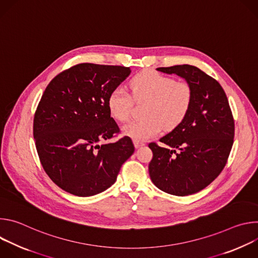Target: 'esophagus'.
<instances>
[{
	"label": "esophagus",
	"instance_id": "esophagus-1",
	"mask_svg": "<svg viewBox=\"0 0 258 258\" xmlns=\"http://www.w3.org/2000/svg\"><path fill=\"white\" fill-rule=\"evenodd\" d=\"M134 145H135V147H136V148L138 149V148H140V147H143V146H145L146 144H145V143H143V142H139V141H134Z\"/></svg>",
	"mask_w": 258,
	"mask_h": 258
}]
</instances>
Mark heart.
<instances>
[{
  "instance_id": "heart-1",
  "label": "heart",
  "mask_w": 258,
  "mask_h": 258,
  "mask_svg": "<svg viewBox=\"0 0 258 258\" xmlns=\"http://www.w3.org/2000/svg\"><path fill=\"white\" fill-rule=\"evenodd\" d=\"M132 96L115 87L109 93L107 107L114 119L126 122L132 117L134 100L148 101L145 120L133 121L123 127V134L143 142L166 130L176 127L187 116L193 101L192 86L186 81H175L155 70H143L130 82Z\"/></svg>"
}]
</instances>
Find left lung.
Returning a JSON list of instances; mask_svg holds the SVG:
<instances>
[{
    "instance_id": "1",
    "label": "left lung",
    "mask_w": 258,
    "mask_h": 258,
    "mask_svg": "<svg viewBox=\"0 0 258 258\" xmlns=\"http://www.w3.org/2000/svg\"><path fill=\"white\" fill-rule=\"evenodd\" d=\"M157 70L185 79L192 86L193 101L185 119L160 139L166 147L149 144V174L165 193L192 195L206 188L227 164L235 136L232 110L222 86L198 67L183 64Z\"/></svg>"
}]
</instances>
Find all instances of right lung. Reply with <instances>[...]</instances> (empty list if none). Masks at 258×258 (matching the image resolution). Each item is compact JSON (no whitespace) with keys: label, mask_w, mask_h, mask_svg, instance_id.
Segmentation results:
<instances>
[{"label":"right lung","mask_w":258,"mask_h":258,"mask_svg":"<svg viewBox=\"0 0 258 258\" xmlns=\"http://www.w3.org/2000/svg\"><path fill=\"white\" fill-rule=\"evenodd\" d=\"M130 73L125 66L81 63L60 72L43 93L33 117L36 151L46 173L67 193L89 197L105 191L134 153L126 136L98 144L120 133L107 98Z\"/></svg>","instance_id":"obj_1"}]
</instances>
